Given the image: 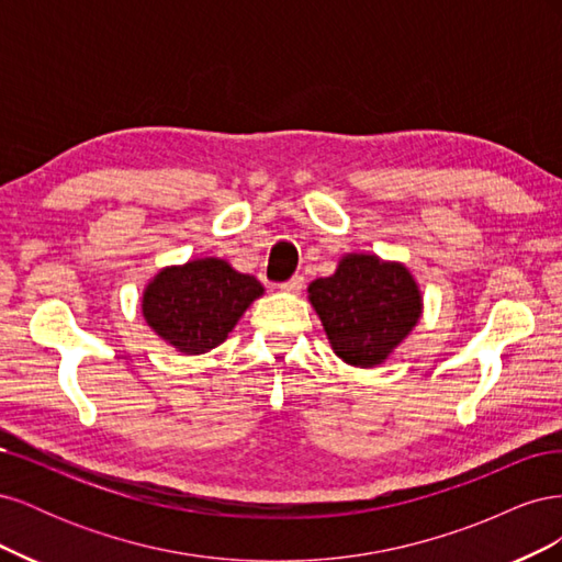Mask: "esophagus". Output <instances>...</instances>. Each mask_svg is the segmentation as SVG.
<instances>
[{"label":"esophagus","instance_id":"obj_1","mask_svg":"<svg viewBox=\"0 0 562 562\" xmlns=\"http://www.w3.org/2000/svg\"><path fill=\"white\" fill-rule=\"evenodd\" d=\"M281 291H285V293H300L302 288H304V277H300V274H295L293 279H288V281H283L281 285Z\"/></svg>","mask_w":562,"mask_h":562}]
</instances>
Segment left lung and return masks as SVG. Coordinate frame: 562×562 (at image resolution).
Here are the masks:
<instances>
[{
    "label": "left lung",
    "mask_w": 562,
    "mask_h": 562,
    "mask_svg": "<svg viewBox=\"0 0 562 562\" xmlns=\"http://www.w3.org/2000/svg\"><path fill=\"white\" fill-rule=\"evenodd\" d=\"M307 291L333 351L356 368L384 363L422 316L411 271L378 255H345L333 277L312 281Z\"/></svg>",
    "instance_id": "1"
}]
</instances>
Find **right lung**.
I'll use <instances>...</instances> for the list:
<instances>
[{"instance_id": "1", "label": "right lung", "mask_w": 562, "mask_h": 562, "mask_svg": "<svg viewBox=\"0 0 562 562\" xmlns=\"http://www.w3.org/2000/svg\"><path fill=\"white\" fill-rule=\"evenodd\" d=\"M262 283L227 260L196 258L164 267L143 293L147 326L182 353H206L223 345Z\"/></svg>"}]
</instances>
